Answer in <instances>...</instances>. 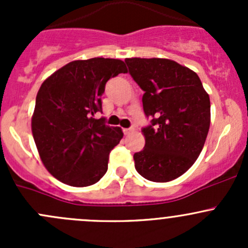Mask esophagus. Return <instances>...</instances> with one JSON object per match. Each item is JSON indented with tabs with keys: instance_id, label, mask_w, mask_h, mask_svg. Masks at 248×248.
<instances>
[{
	"instance_id": "34e87169",
	"label": "esophagus",
	"mask_w": 248,
	"mask_h": 248,
	"mask_svg": "<svg viewBox=\"0 0 248 248\" xmlns=\"http://www.w3.org/2000/svg\"><path fill=\"white\" fill-rule=\"evenodd\" d=\"M134 129L133 128H124V134H129V133H132V132H133Z\"/></svg>"
}]
</instances>
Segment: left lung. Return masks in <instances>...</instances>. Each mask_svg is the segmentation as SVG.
Instances as JSON below:
<instances>
[{
	"label": "left lung",
	"mask_w": 248,
	"mask_h": 248,
	"mask_svg": "<svg viewBox=\"0 0 248 248\" xmlns=\"http://www.w3.org/2000/svg\"><path fill=\"white\" fill-rule=\"evenodd\" d=\"M124 62L152 116L142 128L144 150L134 154L146 180L168 182L185 174L201 155L210 128V98L196 72L168 59L132 57Z\"/></svg>",
	"instance_id": "obj_1"
}]
</instances>
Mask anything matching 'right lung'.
<instances>
[{"label": "right lung", "mask_w": 248, "mask_h": 248, "mask_svg": "<svg viewBox=\"0 0 248 248\" xmlns=\"http://www.w3.org/2000/svg\"><path fill=\"white\" fill-rule=\"evenodd\" d=\"M127 73L124 61L94 57L77 60L57 69L42 84L36 98L31 128L46 170L63 184L86 187L108 170L109 154L124 137L110 127L102 111L107 81Z\"/></svg>", "instance_id": "right-lung-1"}]
</instances>
